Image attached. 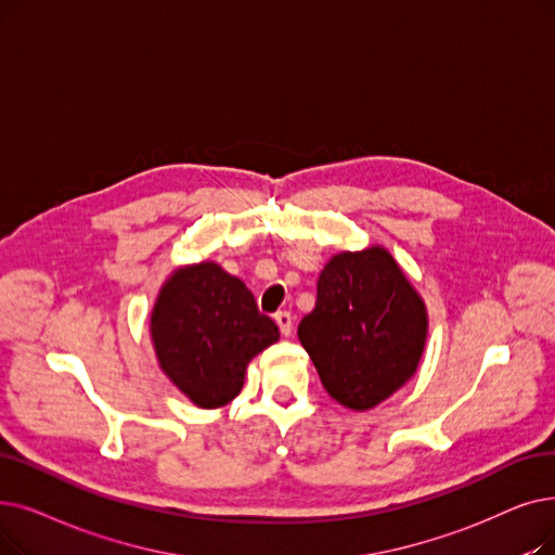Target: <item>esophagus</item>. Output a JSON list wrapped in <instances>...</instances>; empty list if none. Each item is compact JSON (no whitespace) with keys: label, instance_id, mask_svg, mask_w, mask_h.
Instances as JSON below:
<instances>
[{"label":"esophagus","instance_id":"obj_1","mask_svg":"<svg viewBox=\"0 0 555 555\" xmlns=\"http://www.w3.org/2000/svg\"><path fill=\"white\" fill-rule=\"evenodd\" d=\"M274 322H276V326L281 328V333H283L285 337H291V335H293V326H295V320H293L291 312H285V310L276 312V315H274Z\"/></svg>","mask_w":555,"mask_h":555}]
</instances>
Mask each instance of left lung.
<instances>
[{
    "label": "left lung",
    "mask_w": 555,
    "mask_h": 555,
    "mask_svg": "<svg viewBox=\"0 0 555 555\" xmlns=\"http://www.w3.org/2000/svg\"><path fill=\"white\" fill-rule=\"evenodd\" d=\"M297 335L324 390L363 413L417 372L428 312L395 256L372 245L331 256L318 279L315 308L299 322Z\"/></svg>",
    "instance_id": "8db88e82"
}]
</instances>
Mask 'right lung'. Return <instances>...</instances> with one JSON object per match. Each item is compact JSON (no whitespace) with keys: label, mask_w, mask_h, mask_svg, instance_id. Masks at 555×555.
Instances as JSON below:
<instances>
[{"label":"right lung","mask_w":555,"mask_h":555,"mask_svg":"<svg viewBox=\"0 0 555 555\" xmlns=\"http://www.w3.org/2000/svg\"><path fill=\"white\" fill-rule=\"evenodd\" d=\"M150 335L158 367L199 408H222L245 385L247 365L279 340L254 295L218 262L181 264L160 285Z\"/></svg>","instance_id":"right-lung-1"}]
</instances>
